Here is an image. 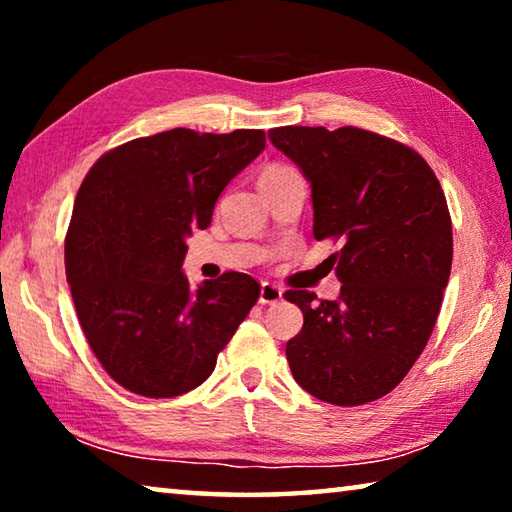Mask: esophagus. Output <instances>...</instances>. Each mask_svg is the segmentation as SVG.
Segmentation results:
<instances>
[{
    "label": "esophagus",
    "mask_w": 512,
    "mask_h": 512,
    "mask_svg": "<svg viewBox=\"0 0 512 512\" xmlns=\"http://www.w3.org/2000/svg\"><path fill=\"white\" fill-rule=\"evenodd\" d=\"M282 287H277L275 282H262V289H259V302L262 305H273V302L282 300Z\"/></svg>",
    "instance_id": "obj_1"
}]
</instances>
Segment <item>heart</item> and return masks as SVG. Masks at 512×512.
I'll list each match as a JSON object with an SVG mask.
<instances>
[{
	"label": "heart",
	"mask_w": 512,
	"mask_h": 512,
	"mask_svg": "<svg viewBox=\"0 0 512 512\" xmlns=\"http://www.w3.org/2000/svg\"><path fill=\"white\" fill-rule=\"evenodd\" d=\"M280 169H287V167H268L264 173H271V171H280Z\"/></svg>",
	"instance_id": "obj_1"
}]
</instances>
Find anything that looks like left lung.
<instances>
[{"label":"left lung","instance_id":"1","mask_svg":"<svg viewBox=\"0 0 512 512\" xmlns=\"http://www.w3.org/2000/svg\"><path fill=\"white\" fill-rule=\"evenodd\" d=\"M309 180L314 237L341 239L332 255L341 296L291 289L305 325L287 343L293 379L336 406L379 400L427 345L452 271V219L420 153L343 126L268 131Z\"/></svg>","mask_w":512,"mask_h":512}]
</instances>
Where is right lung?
Here are the masks:
<instances>
[{
    "label": "right lung",
    "mask_w": 512,
    "mask_h": 512,
    "mask_svg": "<svg viewBox=\"0 0 512 512\" xmlns=\"http://www.w3.org/2000/svg\"><path fill=\"white\" fill-rule=\"evenodd\" d=\"M266 146L264 131L173 128L101 155L76 194L65 268L85 339L108 375L144 397H176L212 375L259 298L246 273L192 289L187 237Z\"/></svg>",
    "instance_id": "1"
}]
</instances>
